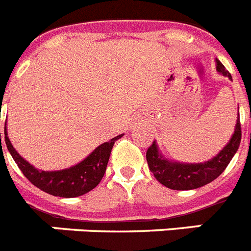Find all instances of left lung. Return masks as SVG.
I'll return each instance as SVG.
<instances>
[{
    "mask_svg": "<svg viewBox=\"0 0 251 251\" xmlns=\"http://www.w3.org/2000/svg\"><path fill=\"white\" fill-rule=\"evenodd\" d=\"M216 70L232 80L230 72L225 68L221 62L216 59ZM241 142V124L240 115L237 118L236 127L231 137L230 142L220 151L218 155L201 164H183V162L169 161L168 158L158 152L157 145L153 141L146 152L147 164L150 170L153 173L156 180L166 188L174 190H190L201 188L205 184L217 179L227 168V165L236 153Z\"/></svg>",
    "mask_w": 251,
    "mask_h": 251,
    "instance_id": "obj_1",
    "label": "left lung"
}]
</instances>
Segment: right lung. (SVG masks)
<instances>
[{"label": "right lung", "mask_w": 251, "mask_h": 251, "mask_svg": "<svg viewBox=\"0 0 251 251\" xmlns=\"http://www.w3.org/2000/svg\"><path fill=\"white\" fill-rule=\"evenodd\" d=\"M123 134L111 138L109 142H105L96 147L85 160L78 162L72 168L63 169L58 171H43L38 170L30 165L26 160H24L18 151L14 149L7 137L5 127V142L8 151L11 153L12 158L18 164L25 177L36 188L42 189L43 192L52 194L54 197L62 198H74L86 194L93 190L98 184L101 181L106 171L110 152L114 142L118 141ZM1 142V133H0Z\"/></svg>", "instance_id": "right-lung-1"}]
</instances>
